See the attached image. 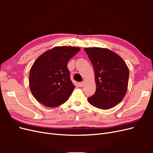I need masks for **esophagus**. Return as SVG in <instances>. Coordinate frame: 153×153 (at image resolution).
I'll list each match as a JSON object with an SVG mask.
<instances>
[{"instance_id": "34e87169", "label": "esophagus", "mask_w": 153, "mask_h": 153, "mask_svg": "<svg viewBox=\"0 0 153 153\" xmlns=\"http://www.w3.org/2000/svg\"><path fill=\"white\" fill-rule=\"evenodd\" d=\"M84 82H80L79 84H78V85H79L80 87H83L84 86Z\"/></svg>"}]
</instances>
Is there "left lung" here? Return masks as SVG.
<instances>
[{"label": "left lung", "mask_w": 153, "mask_h": 153, "mask_svg": "<svg viewBox=\"0 0 153 153\" xmlns=\"http://www.w3.org/2000/svg\"><path fill=\"white\" fill-rule=\"evenodd\" d=\"M93 65L96 90L89 103L100 109H109L119 103L128 89L129 69L124 60L113 51L100 47L85 48Z\"/></svg>", "instance_id": "1"}]
</instances>
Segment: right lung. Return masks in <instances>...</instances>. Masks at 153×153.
I'll return each instance as SVG.
<instances>
[{"instance_id": "1", "label": "right lung", "mask_w": 153, "mask_h": 153, "mask_svg": "<svg viewBox=\"0 0 153 153\" xmlns=\"http://www.w3.org/2000/svg\"><path fill=\"white\" fill-rule=\"evenodd\" d=\"M80 50L78 47H55L36 60L29 73V87L40 103L55 107L69 99L75 86L67 64Z\"/></svg>"}]
</instances>
